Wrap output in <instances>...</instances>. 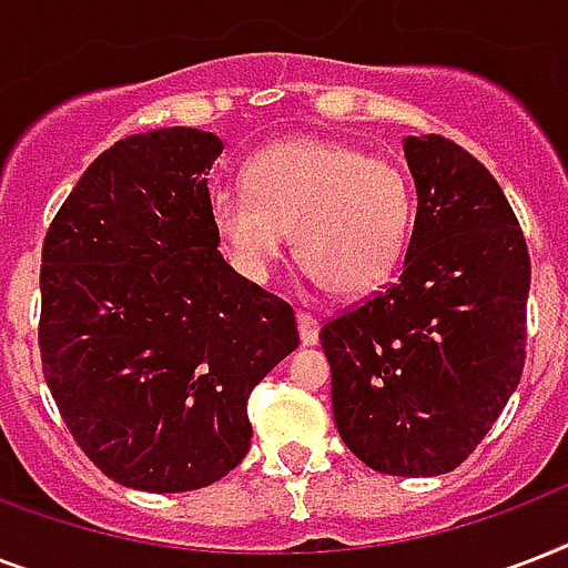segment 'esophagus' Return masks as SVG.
<instances>
[{"label":"esophagus","mask_w":568,"mask_h":568,"mask_svg":"<svg viewBox=\"0 0 568 568\" xmlns=\"http://www.w3.org/2000/svg\"><path fill=\"white\" fill-rule=\"evenodd\" d=\"M297 329H301L303 345H318V318H312L310 312H297Z\"/></svg>","instance_id":"obj_1"}]
</instances>
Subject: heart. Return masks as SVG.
I'll use <instances>...</instances> for the list:
<instances>
[{
    "mask_svg": "<svg viewBox=\"0 0 568 568\" xmlns=\"http://www.w3.org/2000/svg\"><path fill=\"white\" fill-rule=\"evenodd\" d=\"M247 191L212 194V223L241 274L265 283L288 250L342 297L395 274L415 221L413 182L395 162L329 138H292L244 168Z\"/></svg>",
    "mask_w": 568,
    "mask_h": 568,
    "instance_id": "b5f03b06",
    "label": "heart"
}]
</instances>
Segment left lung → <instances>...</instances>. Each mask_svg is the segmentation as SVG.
Masks as SVG:
<instances>
[{"label": "left lung", "mask_w": 568, "mask_h": 568, "mask_svg": "<svg viewBox=\"0 0 568 568\" xmlns=\"http://www.w3.org/2000/svg\"><path fill=\"white\" fill-rule=\"evenodd\" d=\"M413 235L397 283L327 321L333 418L374 471L433 477L480 445L525 368L528 244L493 173L442 135L404 138Z\"/></svg>", "instance_id": "8db88e82"}]
</instances>
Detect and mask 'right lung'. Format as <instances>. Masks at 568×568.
Returning a JSON list of instances; mask_svg holds the SVG:
<instances>
[{"mask_svg":"<svg viewBox=\"0 0 568 568\" xmlns=\"http://www.w3.org/2000/svg\"><path fill=\"white\" fill-rule=\"evenodd\" d=\"M212 132L105 150L58 209L40 267V359L73 439L111 480L191 493L250 450L247 397L301 345L288 303L226 265Z\"/></svg>","mask_w":568,"mask_h":568,"instance_id":"obj_1","label":"right lung"}]
</instances>
